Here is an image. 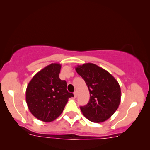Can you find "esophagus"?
<instances>
[{
	"label": "esophagus",
	"mask_w": 150,
	"mask_h": 150,
	"mask_svg": "<svg viewBox=\"0 0 150 150\" xmlns=\"http://www.w3.org/2000/svg\"><path fill=\"white\" fill-rule=\"evenodd\" d=\"M77 94H78V93H77V91H75L74 92V95L75 98L77 97Z\"/></svg>",
	"instance_id": "34e87169"
}]
</instances>
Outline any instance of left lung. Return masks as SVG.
I'll list each match as a JSON object with an SVG mask.
<instances>
[{
    "mask_svg": "<svg viewBox=\"0 0 150 150\" xmlns=\"http://www.w3.org/2000/svg\"><path fill=\"white\" fill-rule=\"evenodd\" d=\"M75 69L84 79L90 92L89 102L80 107L82 113L92 122H103L109 119L117 110L121 99L117 81L93 63L77 65Z\"/></svg>",
    "mask_w": 150,
    "mask_h": 150,
    "instance_id": "left-lung-1",
    "label": "left lung"
}]
</instances>
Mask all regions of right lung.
Listing matches in <instances>:
<instances>
[{"label": "right lung", "instance_id": "1", "mask_svg": "<svg viewBox=\"0 0 150 150\" xmlns=\"http://www.w3.org/2000/svg\"><path fill=\"white\" fill-rule=\"evenodd\" d=\"M60 69V64H50L38 72L27 86L25 100L29 110L44 122L58 118L69 98L74 97L67 90L66 81L59 78Z\"/></svg>", "mask_w": 150, "mask_h": 150}]
</instances>
